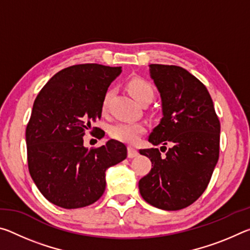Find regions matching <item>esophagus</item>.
<instances>
[{
	"label": "esophagus",
	"instance_id": "esophagus-1",
	"mask_svg": "<svg viewBox=\"0 0 250 250\" xmlns=\"http://www.w3.org/2000/svg\"><path fill=\"white\" fill-rule=\"evenodd\" d=\"M139 154V152L137 149H134L133 146H128V158L132 159V158H135Z\"/></svg>",
	"mask_w": 250,
	"mask_h": 250
}]
</instances>
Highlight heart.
<instances>
[{
  "mask_svg": "<svg viewBox=\"0 0 250 250\" xmlns=\"http://www.w3.org/2000/svg\"><path fill=\"white\" fill-rule=\"evenodd\" d=\"M126 88L130 92V95L138 101V103H145V101H150L154 96V89L152 84L146 82V79L142 78H131ZM112 91L108 90L105 92L103 101H101V109H107L110 97H111ZM146 130V125L143 122H118V124L112 125L109 128L110 137L116 139L118 141L134 143L139 140L140 135Z\"/></svg>",
  "mask_w": 250,
  "mask_h": 250,
  "instance_id": "b5f03b06",
  "label": "heart"
}]
</instances>
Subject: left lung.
I'll list each match as a JSON object with an SVG mask.
<instances>
[{
	"label": "left lung",
	"mask_w": 250,
	"mask_h": 250,
	"mask_svg": "<svg viewBox=\"0 0 250 250\" xmlns=\"http://www.w3.org/2000/svg\"><path fill=\"white\" fill-rule=\"evenodd\" d=\"M162 100L159 125L149 142L159 149L140 150L152 168L139 181L143 200L164 210L193 204L208 185L219 156L221 124L206 87L195 76L174 65H150ZM171 148L166 151V145ZM165 151H163V149Z\"/></svg>",
	"instance_id": "1"
}]
</instances>
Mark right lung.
Segmentation results:
<instances>
[{"label":"right lung","instance_id":"obj_1","mask_svg":"<svg viewBox=\"0 0 250 250\" xmlns=\"http://www.w3.org/2000/svg\"><path fill=\"white\" fill-rule=\"evenodd\" d=\"M121 67L74 65L42 88L26 126L28 170L46 200L62 208L94 204L105 188V170L126 158L117 140L88 150L83 135L101 117V101ZM99 128H94L91 133ZM104 137V131L97 133Z\"/></svg>","mask_w":250,"mask_h":250}]
</instances>
